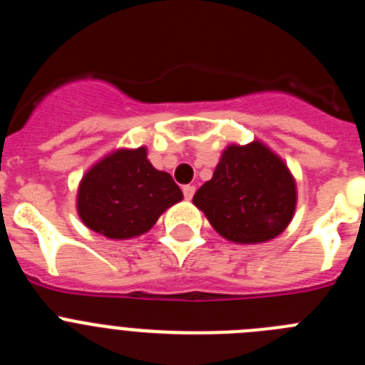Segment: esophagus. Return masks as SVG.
Returning <instances> with one entry per match:
<instances>
[{
    "mask_svg": "<svg viewBox=\"0 0 365 365\" xmlns=\"http://www.w3.org/2000/svg\"><path fill=\"white\" fill-rule=\"evenodd\" d=\"M182 193H185V197H186V199H192V197H193V193H195V186H192V185L182 186Z\"/></svg>",
    "mask_w": 365,
    "mask_h": 365,
    "instance_id": "1",
    "label": "esophagus"
}]
</instances>
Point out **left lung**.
Returning a JSON list of instances; mask_svg holds the SVG:
<instances>
[{
	"mask_svg": "<svg viewBox=\"0 0 365 365\" xmlns=\"http://www.w3.org/2000/svg\"><path fill=\"white\" fill-rule=\"evenodd\" d=\"M212 227L234 243L282 234L296 208V185L283 160L261 143L228 146L214 177L193 195Z\"/></svg>",
	"mask_w": 365,
	"mask_h": 365,
	"instance_id": "8db88e82",
	"label": "left lung"
}]
</instances>
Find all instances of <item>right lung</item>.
Here are the masks:
<instances>
[{
	"instance_id": "obj_1",
	"label": "right lung",
	"mask_w": 365,
	"mask_h": 365,
	"mask_svg": "<svg viewBox=\"0 0 365 365\" xmlns=\"http://www.w3.org/2000/svg\"><path fill=\"white\" fill-rule=\"evenodd\" d=\"M180 199L175 180L151 166L146 148L120 150L86 173L78 190V214L91 230L125 240L150 230Z\"/></svg>"
}]
</instances>
